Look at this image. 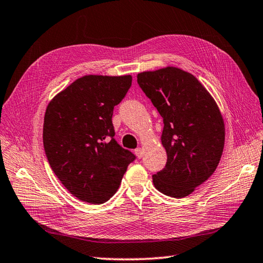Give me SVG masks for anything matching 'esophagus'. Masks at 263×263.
I'll return each instance as SVG.
<instances>
[{"mask_svg": "<svg viewBox=\"0 0 263 263\" xmlns=\"http://www.w3.org/2000/svg\"><path fill=\"white\" fill-rule=\"evenodd\" d=\"M135 154L137 155V158H138V159H142V158H143V155H144L143 148H142V147H137V148L135 149Z\"/></svg>", "mask_w": 263, "mask_h": 263, "instance_id": "esophagus-1", "label": "esophagus"}]
</instances>
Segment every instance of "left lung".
Returning <instances> with one entry per match:
<instances>
[{"instance_id": "1", "label": "left lung", "mask_w": 263, "mask_h": 263, "mask_svg": "<svg viewBox=\"0 0 263 263\" xmlns=\"http://www.w3.org/2000/svg\"><path fill=\"white\" fill-rule=\"evenodd\" d=\"M139 87L163 118L165 167L152 176L164 195L181 199L210 177L224 145V124L216 101L192 73L167 67L137 74Z\"/></svg>"}]
</instances>
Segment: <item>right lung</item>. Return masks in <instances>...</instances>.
<instances>
[{"label": "right lung", "mask_w": 263, "mask_h": 263, "mask_svg": "<svg viewBox=\"0 0 263 263\" xmlns=\"http://www.w3.org/2000/svg\"><path fill=\"white\" fill-rule=\"evenodd\" d=\"M132 76L80 77L47 105L43 143L52 170L80 201L101 204L118 191L135 160L115 139L112 115L132 86Z\"/></svg>", "instance_id": "add662e5"}]
</instances>
